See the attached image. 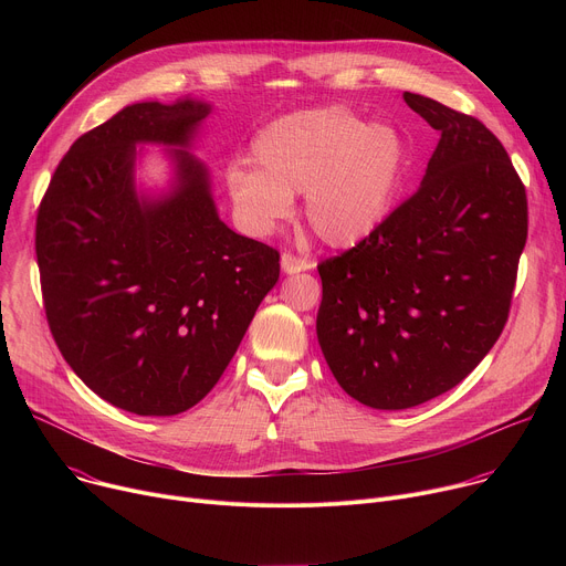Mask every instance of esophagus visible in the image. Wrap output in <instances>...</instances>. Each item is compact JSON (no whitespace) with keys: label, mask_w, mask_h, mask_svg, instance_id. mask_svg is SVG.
Masks as SVG:
<instances>
[{"label":"esophagus","mask_w":566,"mask_h":566,"mask_svg":"<svg viewBox=\"0 0 566 566\" xmlns=\"http://www.w3.org/2000/svg\"><path fill=\"white\" fill-rule=\"evenodd\" d=\"M282 269L284 273L293 275V273H302V271H308L311 269V262L300 258V255H293V253H284L282 255Z\"/></svg>","instance_id":"esophagus-1"}]
</instances>
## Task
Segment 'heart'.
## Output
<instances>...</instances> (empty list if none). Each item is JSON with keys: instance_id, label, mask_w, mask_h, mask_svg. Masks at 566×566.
<instances>
[{"instance_id": "obj_1", "label": "heart", "mask_w": 566, "mask_h": 566, "mask_svg": "<svg viewBox=\"0 0 566 566\" xmlns=\"http://www.w3.org/2000/svg\"><path fill=\"white\" fill-rule=\"evenodd\" d=\"M255 170L228 172L232 206L251 230L269 232L304 192V217L329 247L371 237L408 175V145L391 125H367L345 105L295 112L269 123L251 145Z\"/></svg>"}]
</instances>
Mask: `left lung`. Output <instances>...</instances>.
<instances>
[{"mask_svg":"<svg viewBox=\"0 0 566 566\" xmlns=\"http://www.w3.org/2000/svg\"><path fill=\"white\" fill-rule=\"evenodd\" d=\"M439 134L419 190L317 264V340L363 406L408 410L459 385L504 332L528 234L526 188L500 138L419 94Z\"/></svg>","mask_w":566,"mask_h":566,"instance_id":"obj_1","label":"left lung"}]
</instances>
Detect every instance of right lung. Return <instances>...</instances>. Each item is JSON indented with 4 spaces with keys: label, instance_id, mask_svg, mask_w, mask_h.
<instances>
[{
    "label": "right lung",
    "instance_id": "obj_1",
    "mask_svg": "<svg viewBox=\"0 0 566 566\" xmlns=\"http://www.w3.org/2000/svg\"><path fill=\"white\" fill-rule=\"evenodd\" d=\"M206 114L192 101L125 107L71 145L38 208L51 336L92 391L140 417L197 406L280 280V253L217 217L186 151L168 199L134 195V145L186 147Z\"/></svg>",
    "mask_w": 566,
    "mask_h": 566
}]
</instances>
